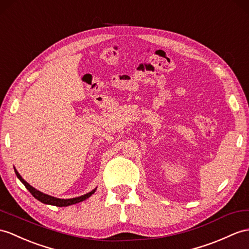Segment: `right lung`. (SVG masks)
<instances>
[{
    "instance_id": "add662e5",
    "label": "right lung",
    "mask_w": 249,
    "mask_h": 249,
    "mask_svg": "<svg viewBox=\"0 0 249 249\" xmlns=\"http://www.w3.org/2000/svg\"><path fill=\"white\" fill-rule=\"evenodd\" d=\"M15 172H16V175L18 177V178H19L22 181V183L24 184V186L27 188V190L30 193H32L34 197H36V198L38 199V201H40L42 203L48 204V205L58 206V207H65V206H70V205H74V204H77V203H80V202L84 201V199H87L88 197H89L95 192V190H93V191H90L89 193H87V195L81 196H79V197H75V198H69V199L57 198V197H53V196H47V195H45V193H42L39 190L35 189L34 187L30 186L27 183V181H25V180L22 178V177L19 174V172L16 170V169H15Z\"/></svg>"
}]
</instances>
